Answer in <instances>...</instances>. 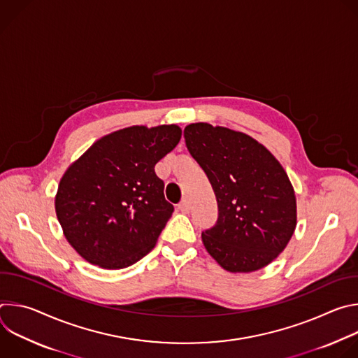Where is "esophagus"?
<instances>
[{
	"mask_svg": "<svg viewBox=\"0 0 358 358\" xmlns=\"http://www.w3.org/2000/svg\"><path fill=\"white\" fill-rule=\"evenodd\" d=\"M178 210H180L181 213H184V214L189 213V202H188L187 199H182V201L178 203Z\"/></svg>",
	"mask_w": 358,
	"mask_h": 358,
	"instance_id": "1",
	"label": "esophagus"
}]
</instances>
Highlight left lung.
Returning a JSON list of instances; mask_svg holds the SVG:
<instances>
[{"label":"left lung","mask_w":358,"mask_h":358,"mask_svg":"<svg viewBox=\"0 0 358 358\" xmlns=\"http://www.w3.org/2000/svg\"><path fill=\"white\" fill-rule=\"evenodd\" d=\"M185 145L218 202L203 246L228 272H255L286 248L296 228L292 182L272 152L250 136L208 123L184 129Z\"/></svg>","instance_id":"8db88e82"}]
</instances>
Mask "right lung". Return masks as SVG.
Instances as JSON below:
<instances>
[{"instance_id": "1", "label": "right lung", "mask_w": 358, "mask_h": 358, "mask_svg": "<svg viewBox=\"0 0 358 358\" xmlns=\"http://www.w3.org/2000/svg\"><path fill=\"white\" fill-rule=\"evenodd\" d=\"M180 138L177 124L131 126L99 138L69 166L55 211L83 259L123 269L155 248L174 211L155 166Z\"/></svg>"}]
</instances>
